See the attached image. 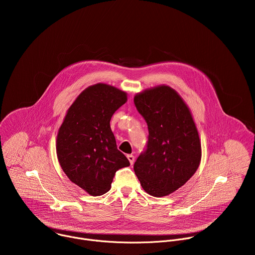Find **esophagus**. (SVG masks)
Masks as SVG:
<instances>
[{
    "mask_svg": "<svg viewBox=\"0 0 255 255\" xmlns=\"http://www.w3.org/2000/svg\"><path fill=\"white\" fill-rule=\"evenodd\" d=\"M127 158H128V160L130 161V163H131V165L134 163V160H135V157L132 155V154H128L127 155Z\"/></svg>",
    "mask_w": 255,
    "mask_h": 255,
    "instance_id": "obj_1",
    "label": "esophagus"
}]
</instances>
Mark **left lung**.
I'll return each instance as SVG.
<instances>
[{
	"instance_id": "left-lung-1",
	"label": "left lung",
	"mask_w": 255,
	"mask_h": 255,
	"mask_svg": "<svg viewBox=\"0 0 255 255\" xmlns=\"http://www.w3.org/2000/svg\"><path fill=\"white\" fill-rule=\"evenodd\" d=\"M134 104L149 133L146 150L134 163L135 174L147 194L167 196L183 187L200 165L202 149L196 124L187 104L168 86L137 94Z\"/></svg>"
}]
</instances>
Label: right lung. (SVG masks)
<instances>
[{
  "instance_id": "1",
  "label": "right lung",
  "mask_w": 255,
  "mask_h": 255,
  "mask_svg": "<svg viewBox=\"0 0 255 255\" xmlns=\"http://www.w3.org/2000/svg\"><path fill=\"white\" fill-rule=\"evenodd\" d=\"M126 102L127 94L113 86H91L69 107L58 130L59 164L72 183L91 196L107 193L116 171L130 165L110 127L113 114Z\"/></svg>"
}]
</instances>
